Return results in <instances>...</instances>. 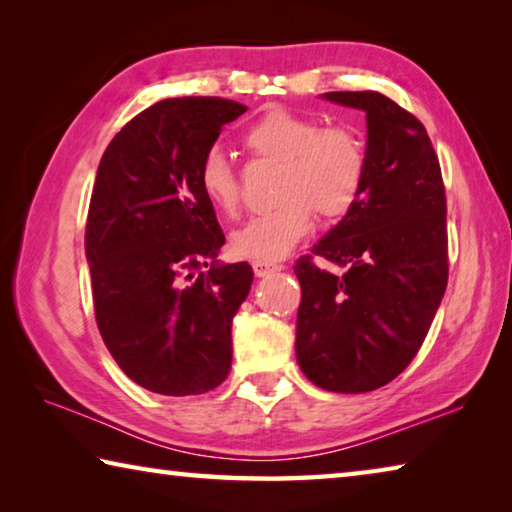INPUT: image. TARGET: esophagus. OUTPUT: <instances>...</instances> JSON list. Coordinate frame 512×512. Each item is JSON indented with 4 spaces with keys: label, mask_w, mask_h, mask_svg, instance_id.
Masks as SVG:
<instances>
[{
    "label": "esophagus",
    "mask_w": 512,
    "mask_h": 512,
    "mask_svg": "<svg viewBox=\"0 0 512 512\" xmlns=\"http://www.w3.org/2000/svg\"><path fill=\"white\" fill-rule=\"evenodd\" d=\"M253 271H255L257 277H266V275H271V273L282 271V266L280 264H271V262H253Z\"/></svg>",
    "instance_id": "1"
}]
</instances>
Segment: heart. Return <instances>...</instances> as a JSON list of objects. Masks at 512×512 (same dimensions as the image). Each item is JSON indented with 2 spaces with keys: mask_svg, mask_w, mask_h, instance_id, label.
Listing matches in <instances>:
<instances>
[{
  "mask_svg": "<svg viewBox=\"0 0 512 512\" xmlns=\"http://www.w3.org/2000/svg\"><path fill=\"white\" fill-rule=\"evenodd\" d=\"M244 144L257 158L282 162V169L275 187L280 205L232 232L230 248L241 259L273 264L287 257L314 228V210L323 219H341L366 187V144L348 126L320 128L316 119L273 108L246 128ZM198 187L214 210L237 212L239 180L221 146L201 158Z\"/></svg>",
  "mask_w": 512,
  "mask_h": 512,
  "instance_id": "b5f03b06",
  "label": "heart"
}]
</instances>
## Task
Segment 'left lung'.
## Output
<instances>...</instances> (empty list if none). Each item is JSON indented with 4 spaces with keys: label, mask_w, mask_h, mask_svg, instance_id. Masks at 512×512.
I'll use <instances>...</instances> for the list:
<instances>
[{
    "label": "left lung",
    "mask_w": 512,
    "mask_h": 512,
    "mask_svg": "<svg viewBox=\"0 0 512 512\" xmlns=\"http://www.w3.org/2000/svg\"><path fill=\"white\" fill-rule=\"evenodd\" d=\"M366 112L357 205L298 259V366L332 393H368L409 366L447 289V201L438 155L411 112L379 92H327Z\"/></svg>",
    "instance_id": "left-lung-1"
}]
</instances>
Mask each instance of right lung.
Here are the masks:
<instances>
[{
    "instance_id": "1",
    "label": "right lung",
    "mask_w": 512,
    "mask_h": 512,
    "mask_svg": "<svg viewBox=\"0 0 512 512\" xmlns=\"http://www.w3.org/2000/svg\"><path fill=\"white\" fill-rule=\"evenodd\" d=\"M246 110L219 97L158 101L99 162L85 225L94 316L112 359L146 391L201 395L230 372L232 318L253 268L216 259L225 237L198 164Z\"/></svg>"
}]
</instances>
